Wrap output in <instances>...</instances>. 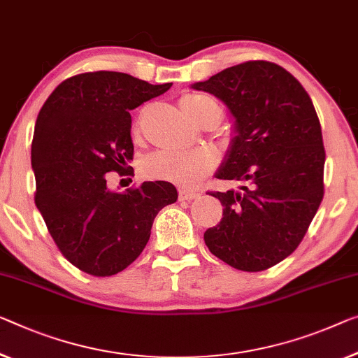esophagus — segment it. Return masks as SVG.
I'll return each mask as SVG.
<instances>
[{
	"instance_id": "34e87169",
	"label": "esophagus",
	"mask_w": 358,
	"mask_h": 358,
	"mask_svg": "<svg viewBox=\"0 0 358 358\" xmlns=\"http://www.w3.org/2000/svg\"><path fill=\"white\" fill-rule=\"evenodd\" d=\"M197 197V193L194 191H189V189H180L178 191V199L180 201H193Z\"/></svg>"
}]
</instances>
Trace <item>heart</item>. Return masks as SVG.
Returning <instances> with one entry per match:
<instances>
[{
    "label": "heart",
    "mask_w": 358,
    "mask_h": 358,
    "mask_svg": "<svg viewBox=\"0 0 358 358\" xmlns=\"http://www.w3.org/2000/svg\"><path fill=\"white\" fill-rule=\"evenodd\" d=\"M180 106L185 114L194 122L202 120L212 112L222 115L215 101L206 94H185L180 99ZM215 162V152L207 148L186 149V151H159L145 159L143 172L151 178L173 181L181 186H193L207 172H210Z\"/></svg>",
    "instance_id": "1"
}]
</instances>
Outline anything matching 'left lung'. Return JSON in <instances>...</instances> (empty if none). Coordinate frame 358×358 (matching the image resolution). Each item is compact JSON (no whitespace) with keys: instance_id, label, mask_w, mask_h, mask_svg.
I'll return each mask as SVG.
<instances>
[{"instance_id":"obj_1","label":"left lung","mask_w":358,"mask_h":358,"mask_svg":"<svg viewBox=\"0 0 358 358\" xmlns=\"http://www.w3.org/2000/svg\"><path fill=\"white\" fill-rule=\"evenodd\" d=\"M191 88L215 96L233 117L215 177L246 185L210 193L225 209L204 241L233 268H270L294 252L323 199L324 148L310 96L268 61L238 64Z\"/></svg>"}]
</instances>
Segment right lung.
<instances>
[{
    "label": "right lung",
    "mask_w": 358,
    "mask_h": 358,
    "mask_svg": "<svg viewBox=\"0 0 358 358\" xmlns=\"http://www.w3.org/2000/svg\"><path fill=\"white\" fill-rule=\"evenodd\" d=\"M170 87L122 72L80 73L57 85L36 117L35 204L64 257L85 273L127 268L148 244L159 210L178 199L169 181L119 193L106 178L127 175L133 161L130 110Z\"/></svg>",
    "instance_id": "1"
}]
</instances>
